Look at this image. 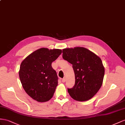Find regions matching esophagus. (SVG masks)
Returning a JSON list of instances; mask_svg holds the SVG:
<instances>
[{
    "label": "esophagus",
    "instance_id": "34e87169",
    "mask_svg": "<svg viewBox=\"0 0 125 125\" xmlns=\"http://www.w3.org/2000/svg\"><path fill=\"white\" fill-rule=\"evenodd\" d=\"M65 81H66V80H65V78H63V79H62V82H65Z\"/></svg>",
    "mask_w": 125,
    "mask_h": 125
}]
</instances>
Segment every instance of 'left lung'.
Segmentation results:
<instances>
[{
  "instance_id": "8db88e82",
  "label": "left lung",
  "mask_w": 125,
  "mask_h": 125,
  "mask_svg": "<svg viewBox=\"0 0 125 125\" xmlns=\"http://www.w3.org/2000/svg\"><path fill=\"white\" fill-rule=\"evenodd\" d=\"M64 60L72 64L75 84L68 88L70 95L75 100L87 101L97 93L104 75L102 61L94 53L84 47L63 50Z\"/></svg>"
}]
</instances>
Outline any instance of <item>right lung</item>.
<instances>
[{
  "instance_id": "1",
  "label": "right lung",
  "mask_w": 125,
  "mask_h": 125,
  "mask_svg": "<svg viewBox=\"0 0 125 125\" xmlns=\"http://www.w3.org/2000/svg\"><path fill=\"white\" fill-rule=\"evenodd\" d=\"M62 50L41 48L31 53L21 62L19 76L28 95L38 102H46L52 98L58 83L52 63Z\"/></svg>"
}]
</instances>
